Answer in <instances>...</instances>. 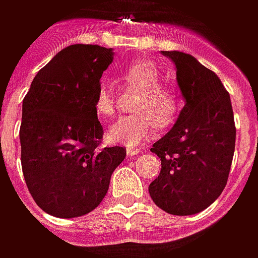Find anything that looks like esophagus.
<instances>
[{"instance_id": "34e87169", "label": "esophagus", "mask_w": 258, "mask_h": 258, "mask_svg": "<svg viewBox=\"0 0 258 258\" xmlns=\"http://www.w3.org/2000/svg\"><path fill=\"white\" fill-rule=\"evenodd\" d=\"M126 154H127V157H134V155H138V154H141V149L127 148V149H126Z\"/></svg>"}]
</instances>
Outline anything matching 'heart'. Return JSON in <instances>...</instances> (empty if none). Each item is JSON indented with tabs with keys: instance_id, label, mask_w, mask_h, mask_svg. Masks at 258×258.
<instances>
[{
	"instance_id": "1",
	"label": "heart",
	"mask_w": 258,
	"mask_h": 258,
	"mask_svg": "<svg viewBox=\"0 0 258 258\" xmlns=\"http://www.w3.org/2000/svg\"><path fill=\"white\" fill-rule=\"evenodd\" d=\"M119 75L127 87L139 90L134 103L136 113L113 123L107 136L114 144L134 148L154 134L157 124L167 127L174 123L180 101L171 88L161 85V74L154 62L136 60L124 67ZM94 110L100 119H110L116 113V97L111 87L104 81L97 87Z\"/></svg>"
}]
</instances>
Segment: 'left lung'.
<instances>
[{"label":"left lung","instance_id":"left-lung-1","mask_svg":"<svg viewBox=\"0 0 258 258\" xmlns=\"http://www.w3.org/2000/svg\"><path fill=\"white\" fill-rule=\"evenodd\" d=\"M162 55L175 63L186 104L173 129L151 148L161 158V171L149 184V195L165 212L195 215L226 186L237 135L234 111L215 72L183 52Z\"/></svg>","mask_w":258,"mask_h":258}]
</instances>
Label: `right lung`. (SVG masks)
<instances>
[{
	"instance_id": "obj_1",
	"label": "right lung",
	"mask_w": 258,
	"mask_h": 258,
	"mask_svg": "<svg viewBox=\"0 0 258 258\" xmlns=\"http://www.w3.org/2000/svg\"><path fill=\"white\" fill-rule=\"evenodd\" d=\"M111 59V49L98 45L68 46L37 72L23 100V175L33 200L52 216L94 211L126 157L123 147L100 148L94 94Z\"/></svg>"
}]
</instances>
